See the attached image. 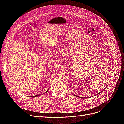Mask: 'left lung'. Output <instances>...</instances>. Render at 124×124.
<instances>
[{"label":"left lung","instance_id":"left-lung-1","mask_svg":"<svg viewBox=\"0 0 124 124\" xmlns=\"http://www.w3.org/2000/svg\"><path fill=\"white\" fill-rule=\"evenodd\" d=\"M104 89H105V88H104ZM103 90H104V89H103ZM103 91H101V92H99V93H97V94H96V95H98V94H99V93H101V92H103ZM73 95L74 96H76V95H74V94H73ZM79 97V98H82V97ZM84 98H85V97H84Z\"/></svg>","mask_w":124,"mask_h":124}]
</instances>
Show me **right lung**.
Segmentation results:
<instances>
[{
	"mask_svg": "<svg viewBox=\"0 0 124 124\" xmlns=\"http://www.w3.org/2000/svg\"><path fill=\"white\" fill-rule=\"evenodd\" d=\"M48 90H47V91H46V92L45 93H47V92H48ZM40 96L39 95H36V96H29V97H38V96Z\"/></svg>",
	"mask_w": 124,
	"mask_h": 124,
	"instance_id": "add662e5",
	"label": "right lung"
}]
</instances>
